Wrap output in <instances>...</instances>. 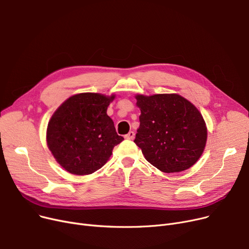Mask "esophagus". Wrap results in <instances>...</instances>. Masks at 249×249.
<instances>
[{
  "mask_svg": "<svg viewBox=\"0 0 249 249\" xmlns=\"http://www.w3.org/2000/svg\"><path fill=\"white\" fill-rule=\"evenodd\" d=\"M134 137H135V133L133 131H130L128 134H126L125 135V138L126 139H128V140H133L134 139Z\"/></svg>",
  "mask_w": 249,
  "mask_h": 249,
  "instance_id": "34e87169",
  "label": "esophagus"
}]
</instances>
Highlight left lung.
Wrapping results in <instances>:
<instances>
[{"label": "left lung", "instance_id": "1", "mask_svg": "<svg viewBox=\"0 0 249 249\" xmlns=\"http://www.w3.org/2000/svg\"><path fill=\"white\" fill-rule=\"evenodd\" d=\"M140 126L134 142L165 173L190 168L202 155L207 128L201 113L178 94L136 95Z\"/></svg>", "mask_w": 249, "mask_h": 249}]
</instances>
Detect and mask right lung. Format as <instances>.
Returning <instances> with one entry per match:
<instances>
[{
	"instance_id": "add662e5",
	"label": "right lung",
	"mask_w": 249,
	"mask_h": 249,
	"mask_svg": "<svg viewBox=\"0 0 249 249\" xmlns=\"http://www.w3.org/2000/svg\"><path fill=\"white\" fill-rule=\"evenodd\" d=\"M115 95L81 93L68 98L53 114L47 144L61 166L75 175L100 169L124 138L116 132L107 108Z\"/></svg>"
}]
</instances>
